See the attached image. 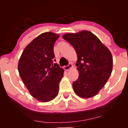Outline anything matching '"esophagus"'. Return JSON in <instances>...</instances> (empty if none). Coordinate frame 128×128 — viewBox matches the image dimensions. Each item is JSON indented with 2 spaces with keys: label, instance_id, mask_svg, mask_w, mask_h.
Here are the masks:
<instances>
[{
  "label": "esophagus",
  "instance_id": "1",
  "mask_svg": "<svg viewBox=\"0 0 128 128\" xmlns=\"http://www.w3.org/2000/svg\"><path fill=\"white\" fill-rule=\"evenodd\" d=\"M73 67V65L72 64H68V66H64V70H70Z\"/></svg>",
  "mask_w": 128,
  "mask_h": 128
}]
</instances>
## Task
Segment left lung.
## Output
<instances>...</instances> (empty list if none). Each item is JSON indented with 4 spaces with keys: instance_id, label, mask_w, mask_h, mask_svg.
<instances>
[{
    "instance_id": "1",
    "label": "left lung",
    "mask_w": 128,
    "mask_h": 128,
    "mask_svg": "<svg viewBox=\"0 0 128 128\" xmlns=\"http://www.w3.org/2000/svg\"><path fill=\"white\" fill-rule=\"evenodd\" d=\"M62 38L76 50L79 76L73 83L74 92L83 98L94 97L107 82L112 70V56L97 36L88 31L68 33Z\"/></svg>"
}]
</instances>
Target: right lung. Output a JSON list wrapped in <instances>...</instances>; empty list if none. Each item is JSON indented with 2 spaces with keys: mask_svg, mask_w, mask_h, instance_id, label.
Segmentation results:
<instances>
[{
  "mask_svg": "<svg viewBox=\"0 0 128 128\" xmlns=\"http://www.w3.org/2000/svg\"><path fill=\"white\" fill-rule=\"evenodd\" d=\"M58 34L46 32L32 40L24 48L18 61L19 74L33 97L41 102L55 98L64 70L59 67L54 52Z\"/></svg>",
  "mask_w": 128,
  "mask_h": 128,
  "instance_id": "obj_1",
  "label": "right lung"
}]
</instances>
